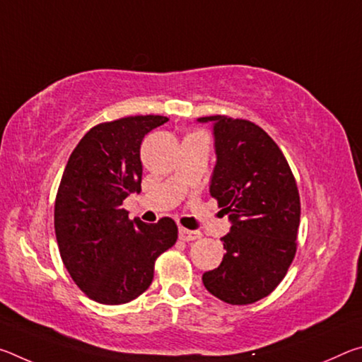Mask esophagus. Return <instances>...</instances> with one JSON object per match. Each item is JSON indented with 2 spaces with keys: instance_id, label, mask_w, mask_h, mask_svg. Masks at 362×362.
<instances>
[{
  "instance_id": "esophagus-1",
  "label": "esophagus",
  "mask_w": 362,
  "mask_h": 362,
  "mask_svg": "<svg viewBox=\"0 0 362 362\" xmlns=\"http://www.w3.org/2000/svg\"><path fill=\"white\" fill-rule=\"evenodd\" d=\"M179 238L182 241H194V240H198V238H201V231L180 228L179 230Z\"/></svg>"
}]
</instances>
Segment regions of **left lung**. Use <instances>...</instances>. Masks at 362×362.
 I'll use <instances>...</instances> for the list:
<instances>
[{
	"instance_id": "8db88e82",
	"label": "left lung",
	"mask_w": 362,
	"mask_h": 362,
	"mask_svg": "<svg viewBox=\"0 0 362 362\" xmlns=\"http://www.w3.org/2000/svg\"><path fill=\"white\" fill-rule=\"evenodd\" d=\"M198 121L214 124L217 163L209 189L231 222L223 260L203 283L226 303H254L276 289L296 255L297 183L283 151L254 122L220 115Z\"/></svg>"
}]
</instances>
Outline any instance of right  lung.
Returning <instances> with one entry per match:
<instances>
[{
	"mask_svg": "<svg viewBox=\"0 0 362 362\" xmlns=\"http://www.w3.org/2000/svg\"><path fill=\"white\" fill-rule=\"evenodd\" d=\"M166 116H127L94 126L79 140L60 180L54 226L60 257L89 298L121 305L148 289L155 262L177 241V225L129 220L121 207L140 193V145Z\"/></svg>",
	"mask_w": 362,
	"mask_h": 362,
	"instance_id": "1",
	"label": "right lung"
}]
</instances>
